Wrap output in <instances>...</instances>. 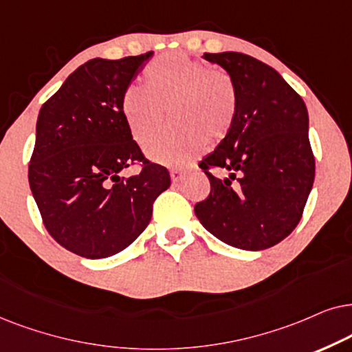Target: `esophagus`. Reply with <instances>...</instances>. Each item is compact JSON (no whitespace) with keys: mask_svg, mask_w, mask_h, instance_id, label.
Wrapping results in <instances>:
<instances>
[{"mask_svg":"<svg viewBox=\"0 0 352 352\" xmlns=\"http://www.w3.org/2000/svg\"><path fill=\"white\" fill-rule=\"evenodd\" d=\"M184 168H180V167H173V168H170V179H172V182L173 184H177V182H180L182 180V177H184Z\"/></svg>","mask_w":352,"mask_h":352,"instance_id":"esophagus-1","label":"esophagus"}]
</instances>
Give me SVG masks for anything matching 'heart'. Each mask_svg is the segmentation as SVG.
Masks as SVG:
<instances>
[{"mask_svg":"<svg viewBox=\"0 0 352 352\" xmlns=\"http://www.w3.org/2000/svg\"><path fill=\"white\" fill-rule=\"evenodd\" d=\"M144 87L130 85L122 95L125 124L140 146L151 143L166 122L173 129L148 148V157L180 166L219 142L236 116V91L230 75L180 53L159 56L144 69Z\"/></svg>","mask_w":352,"mask_h":352,"instance_id":"b5f03b06","label":"heart"}]
</instances>
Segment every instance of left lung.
<instances>
[{"mask_svg":"<svg viewBox=\"0 0 352 352\" xmlns=\"http://www.w3.org/2000/svg\"><path fill=\"white\" fill-rule=\"evenodd\" d=\"M203 59L230 75L236 91L232 129L199 167L210 182L195 214L220 241L245 251L275 246L294 230L312 190L316 162L302 98L270 65L225 51ZM209 166L229 175L217 179Z\"/></svg>","mask_w":352,"mask_h":352,"instance_id":"8db88e82","label":"left lung"}]
</instances>
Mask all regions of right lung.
<instances>
[{"instance_id": "1", "label": "right lung", "mask_w": 352, "mask_h": 352, "mask_svg": "<svg viewBox=\"0 0 352 352\" xmlns=\"http://www.w3.org/2000/svg\"><path fill=\"white\" fill-rule=\"evenodd\" d=\"M151 56L90 59L40 109L30 190L50 235L87 259L132 245L170 186L167 168L144 159L120 109L122 95ZM137 160L142 172L122 177Z\"/></svg>"}]
</instances>
